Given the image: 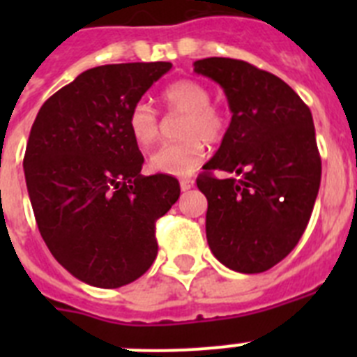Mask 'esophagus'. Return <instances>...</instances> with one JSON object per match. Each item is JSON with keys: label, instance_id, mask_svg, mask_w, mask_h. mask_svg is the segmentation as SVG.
<instances>
[{"label": "esophagus", "instance_id": "esophagus-1", "mask_svg": "<svg viewBox=\"0 0 357 357\" xmlns=\"http://www.w3.org/2000/svg\"><path fill=\"white\" fill-rule=\"evenodd\" d=\"M193 185H195L193 178H182V181H181V189H182V191H189V189L193 188Z\"/></svg>", "mask_w": 357, "mask_h": 357}]
</instances>
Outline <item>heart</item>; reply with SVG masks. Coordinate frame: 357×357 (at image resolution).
Here are the masks:
<instances>
[{
  "label": "heart",
  "instance_id": "b5f03b06",
  "mask_svg": "<svg viewBox=\"0 0 357 357\" xmlns=\"http://www.w3.org/2000/svg\"><path fill=\"white\" fill-rule=\"evenodd\" d=\"M162 100L169 110L182 112L178 135L184 139L164 144L150 155V168L162 175L193 173L207 155V143H218L227 132V114L211 103V91L197 80H178L168 85ZM128 130L141 146L159 137V119L146 102H137L128 114Z\"/></svg>",
  "mask_w": 357,
  "mask_h": 357
}]
</instances>
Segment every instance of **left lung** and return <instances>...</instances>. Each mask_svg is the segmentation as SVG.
Masks as SVG:
<instances>
[{"label": "left lung", "instance_id": "8db88e82", "mask_svg": "<svg viewBox=\"0 0 357 357\" xmlns=\"http://www.w3.org/2000/svg\"><path fill=\"white\" fill-rule=\"evenodd\" d=\"M195 73L223 89L232 119L197 185L211 252L239 273L282 261L304 234L321 178L311 110L286 82L248 62L211 56ZM214 169L238 179H216Z\"/></svg>", "mask_w": 357, "mask_h": 357}]
</instances>
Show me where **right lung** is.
Here are the masks:
<instances>
[{"mask_svg":"<svg viewBox=\"0 0 357 357\" xmlns=\"http://www.w3.org/2000/svg\"><path fill=\"white\" fill-rule=\"evenodd\" d=\"M172 62L87 69L40 107L23 168L36 222L59 263L85 284L119 288L157 257L155 222L181 197L172 175H141L132 107Z\"/></svg>","mask_w":357,"mask_h":357,"instance_id":"1","label":"right lung"}]
</instances>
